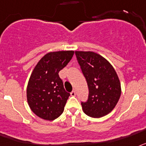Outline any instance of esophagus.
Wrapping results in <instances>:
<instances>
[{
  "label": "esophagus",
  "mask_w": 146,
  "mask_h": 146,
  "mask_svg": "<svg viewBox=\"0 0 146 146\" xmlns=\"http://www.w3.org/2000/svg\"><path fill=\"white\" fill-rule=\"evenodd\" d=\"M70 96H73V97H74V96H76V91L75 90H73L71 92H70Z\"/></svg>",
  "instance_id": "esophagus-1"
}]
</instances>
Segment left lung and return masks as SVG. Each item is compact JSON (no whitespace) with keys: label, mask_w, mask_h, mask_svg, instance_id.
I'll use <instances>...</instances> for the list:
<instances>
[{"label":"left lung","mask_w":146,"mask_h":146,"mask_svg":"<svg viewBox=\"0 0 146 146\" xmlns=\"http://www.w3.org/2000/svg\"><path fill=\"white\" fill-rule=\"evenodd\" d=\"M77 60L89 88L88 99L82 110L91 117L99 118L112 111L121 95L115 70L102 56L92 51H76Z\"/></svg>","instance_id":"left-lung-1"}]
</instances>
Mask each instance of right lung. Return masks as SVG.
I'll list each match as a JSON object with an SVG mask.
<instances>
[{"mask_svg": "<svg viewBox=\"0 0 146 146\" xmlns=\"http://www.w3.org/2000/svg\"><path fill=\"white\" fill-rule=\"evenodd\" d=\"M73 50L50 52L33 70L26 90L29 106L39 117L54 120L59 117L70 93L66 92L59 72L73 57Z\"/></svg>", "mask_w": 146, "mask_h": 146, "instance_id": "obj_1", "label": "right lung"}]
</instances>
